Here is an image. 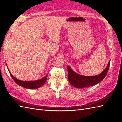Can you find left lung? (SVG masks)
I'll list each match as a JSON object with an SVG mask.
<instances>
[{"mask_svg":"<svg viewBox=\"0 0 122 122\" xmlns=\"http://www.w3.org/2000/svg\"><path fill=\"white\" fill-rule=\"evenodd\" d=\"M110 61L107 66L100 74L93 76L81 75L74 72L69 66H67L69 81L72 86L76 88L89 87L100 82L105 78L108 71Z\"/></svg>","mask_w":122,"mask_h":122,"instance_id":"obj_1","label":"left lung"}]
</instances>
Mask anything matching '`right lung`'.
Masks as SVG:
<instances>
[{
  "instance_id": "right-lung-1",
  "label": "right lung",
  "mask_w": 122,
  "mask_h": 122,
  "mask_svg": "<svg viewBox=\"0 0 122 122\" xmlns=\"http://www.w3.org/2000/svg\"><path fill=\"white\" fill-rule=\"evenodd\" d=\"M9 73L11 77H12V78L14 80V81L18 85H19V86H22L24 88H31V89L38 88L41 86H42L45 83L47 78V75H46L44 78L40 80L36 81H21L16 78L15 77L12 75V74L10 73V71Z\"/></svg>"
}]
</instances>
